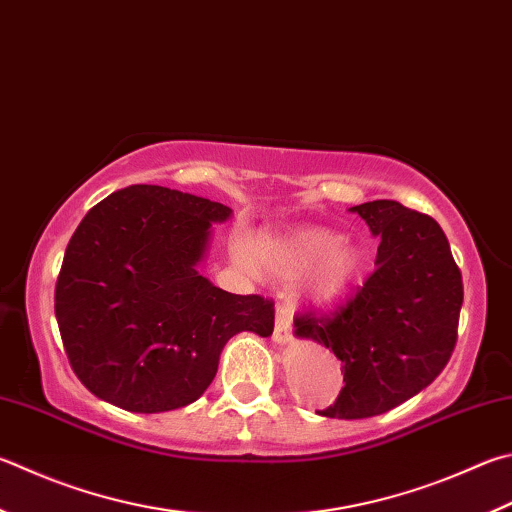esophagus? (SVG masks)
Here are the masks:
<instances>
[{
  "instance_id": "obj_1",
  "label": "esophagus",
  "mask_w": 512,
  "mask_h": 512,
  "mask_svg": "<svg viewBox=\"0 0 512 512\" xmlns=\"http://www.w3.org/2000/svg\"><path fill=\"white\" fill-rule=\"evenodd\" d=\"M293 338V311L288 306L280 304L277 306V315H275V331H273V340L275 342H288Z\"/></svg>"
}]
</instances>
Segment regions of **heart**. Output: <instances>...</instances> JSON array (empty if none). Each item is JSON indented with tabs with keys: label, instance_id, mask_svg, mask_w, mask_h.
<instances>
[{
	"label": "heart",
	"instance_id": "obj_1",
	"mask_svg": "<svg viewBox=\"0 0 512 512\" xmlns=\"http://www.w3.org/2000/svg\"><path fill=\"white\" fill-rule=\"evenodd\" d=\"M232 253L244 266L255 264L277 277H293L311 266L304 288L318 300L338 295L356 271L353 248L322 228L262 235L253 246L246 239H237Z\"/></svg>",
	"mask_w": 512,
	"mask_h": 512
}]
</instances>
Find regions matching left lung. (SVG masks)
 Masks as SVG:
<instances>
[{"instance_id":"left-lung-1","label":"left lung","mask_w":512,"mask_h":512,"mask_svg":"<svg viewBox=\"0 0 512 512\" xmlns=\"http://www.w3.org/2000/svg\"><path fill=\"white\" fill-rule=\"evenodd\" d=\"M380 237L376 271L336 311L295 315V333L329 347L345 378L329 418L394 410L441 374L457 345L463 280L430 215L378 199L353 206Z\"/></svg>"}]
</instances>
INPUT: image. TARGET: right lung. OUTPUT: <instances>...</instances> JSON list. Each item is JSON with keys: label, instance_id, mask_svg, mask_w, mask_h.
<instances>
[{"label": "right lung", "instance_id": "1", "mask_svg": "<svg viewBox=\"0 0 512 512\" xmlns=\"http://www.w3.org/2000/svg\"><path fill=\"white\" fill-rule=\"evenodd\" d=\"M224 203L129 185L91 208L55 284L64 351L91 394L127 412L197 401L239 331L271 336L275 302L212 286L197 264Z\"/></svg>", "mask_w": 512, "mask_h": 512}]
</instances>
